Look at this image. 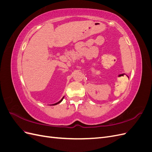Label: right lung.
Here are the masks:
<instances>
[{"label":"right lung","mask_w":152,"mask_h":152,"mask_svg":"<svg viewBox=\"0 0 152 152\" xmlns=\"http://www.w3.org/2000/svg\"><path fill=\"white\" fill-rule=\"evenodd\" d=\"M63 98H64V97L60 100V101H59V102H58V103H55V104H51V105H56V104H58V103H61V102H62V100L63 99Z\"/></svg>","instance_id":"right-lung-1"}]
</instances>
